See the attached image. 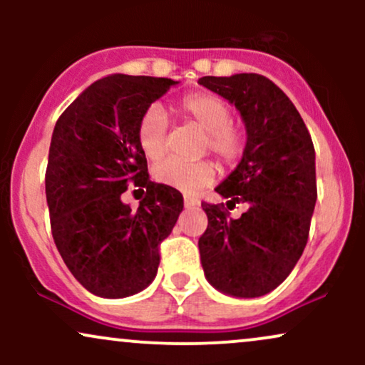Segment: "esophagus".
Segmentation results:
<instances>
[{"label":"esophagus","mask_w":365,"mask_h":365,"mask_svg":"<svg viewBox=\"0 0 365 365\" xmlns=\"http://www.w3.org/2000/svg\"><path fill=\"white\" fill-rule=\"evenodd\" d=\"M183 204H185V207H195V206H199V200H197L195 197L183 195Z\"/></svg>","instance_id":"34e87169"}]
</instances>
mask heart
<instances>
[{"label": "heart", "instance_id": "1", "mask_svg": "<svg viewBox=\"0 0 365 365\" xmlns=\"http://www.w3.org/2000/svg\"><path fill=\"white\" fill-rule=\"evenodd\" d=\"M175 108L182 118L206 132L202 145L206 153L211 150L225 166H233L240 161L245 153V132L232 121V108L225 99L206 91L190 92L183 96ZM168 128L166 113L158 104L142 113L137 123V142L150 161H158L168 150ZM215 175V163L209 159L195 163L166 159L154 168V178L159 183L183 192H195L209 185Z\"/></svg>", "mask_w": 365, "mask_h": 365}]
</instances>
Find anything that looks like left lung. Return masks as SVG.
<instances>
[{
    "label": "left lung",
    "instance_id": "8db88e82",
    "mask_svg": "<svg viewBox=\"0 0 365 365\" xmlns=\"http://www.w3.org/2000/svg\"><path fill=\"white\" fill-rule=\"evenodd\" d=\"M199 83L235 104L247 128L242 161L216 192L230 199L226 207L244 202L247 211L233 220L223 202H202L204 274L228 295H266L287 279L307 245L317 199L311 133L288 96L262 75L202 77Z\"/></svg>",
    "mask_w": 365,
    "mask_h": 365
}]
</instances>
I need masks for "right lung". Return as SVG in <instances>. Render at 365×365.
<instances>
[{
  "label": "right lung",
  "mask_w": 365,
  "mask_h": 365,
  "mask_svg": "<svg viewBox=\"0 0 365 365\" xmlns=\"http://www.w3.org/2000/svg\"><path fill=\"white\" fill-rule=\"evenodd\" d=\"M175 83L110 75L87 87L54 125L46 168L51 233L70 273L98 297L123 299L156 278L159 245L183 209L177 188L150 182L137 142L142 113ZM132 182L146 188L137 212L120 202Z\"/></svg>",
  "instance_id": "obj_1"
}]
</instances>
